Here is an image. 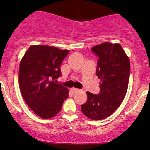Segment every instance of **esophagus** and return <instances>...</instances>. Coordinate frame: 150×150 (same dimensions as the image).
Instances as JSON below:
<instances>
[{"label":"esophagus","mask_w":150,"mask_h":150,"mask_svg":"<svg viewBox=\"0 0 150 150\" xmlns=\"http://www.w3.org/2000/svg\"><path fill=\"white\" fill-rule=\"evenodd\" d=\"M70 91H71V92H78V91H79V89H76V88H74V87H73V88H71V89H70Z\"/></svg>","instance_id":"obj_1"}]
</instances>
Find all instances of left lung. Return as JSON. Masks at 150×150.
I'll return each mask as SVG.
<instances>
[{
	"mask_svg": "<svg viewBox=\"0 0 150 150\" xmlns=\"http://www.w3.org/2000/svg\"><path fill=\"white\" fill-rule=\"evenodd\" d=\"M99 58L96 70L100 92H87V100L81 111L87 118L99 120L111 116L119 107L128 89L130 60L119 44L105 42L91 49Z\"/></svg>",
	"mask_w": 150,
	"mask_h": 150,
	"instance_id": "left-lung-1",
	"label": "left lung"
}]
</instances>
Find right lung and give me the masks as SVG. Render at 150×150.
<instances>
[{"label":"right lung","instance_id":"add662e5","mask_svg":"<svg viewBox=\"0 0 150 150\" xmlns=\"http://www.w3.org/2000/svg\"><path fill=\"white\" fill-rule=\"evenodd\" d=\"M69 53L49 46L29 48L19 68V86L24 100L36 114L50 118L61 110L68 97L66 87L56 83L62 61Z\"/></svg>","mask_w":150,"mask_h":150}]
</instances>
